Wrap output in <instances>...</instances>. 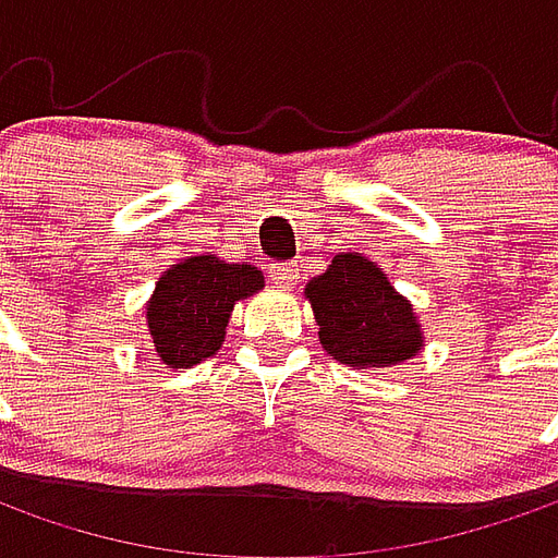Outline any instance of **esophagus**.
Returning a JSON list of instances; mask_svg holds the SVG:
<instances>
[{"label":"esophagus","mask_w":558,"mask_h":558,"mask_svg":"<svg viewBox=\"0 0 558 558\" xmlns=\"http://www.w3.org/2000/svg\"><path fill=\"white\" fill-rule=\"evenodd\" d=\"M271 278H275L278 287L290 290L292 283L299 280V268H295V263H275V266H271Z\"/></svg>","instance_id":"1"}]
</instances>
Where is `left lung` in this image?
Masks as SVG:
<instances>
[{"instance_id": "1", "label": "left lung", "mask_w": 558, "mask_h": 558, "mask_svg": "<svg viewBox=\"0 0 558 558\" xmlns=\"http://www.w3.org/2000/svg\"><path fill=\"white\" fill-rule=\"evenodd\" d=\"M319 343L352 371L391 367L424 347L418 316L362 254H338L326 275L304 287Z\"/></svg>"}]
</instances>
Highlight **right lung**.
<instances>
[{
  "label": "right lung",
  "instance_id": "right-lung-1",
  "mask_svg": "<svg viewBox=\"0 0 558 558\" xmlns=\"http://www.w3.org/2000/svg\"><path fill=\"white\" fill-rule=\"evenodd\" d=\"M263 271L220 256H191L167 268L146 304L155 355L170 367H194L215 355L227 335L232 304L263 290Z\"/></svg>",
  "mask_w": 558,
  "mask_h": 558
}]
</instances>
